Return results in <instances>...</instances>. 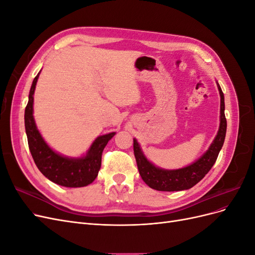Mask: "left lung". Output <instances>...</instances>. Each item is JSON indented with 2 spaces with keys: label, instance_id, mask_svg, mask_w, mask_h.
<instances>
[{
  "label": "left lung",
  "instance_id": "obj_1",
  "mask_svg": "<svg viewBox=\"0 0 255 255\" xmlns=\"http://www.w3.org/2000/svg\"><path fill=\"white\" fill-rule=\"evenodd\" d=\"M220 94V128L215 140L204 155L196 163L177 170H164L152 165L144 157L138 142L134 139V154L139 174L143 182L151 188L159 191H179L189 189L201 181L214 166L225 142L227 133V119L225 115V96L218 85Z\"/></svg>",
  "mask_w": 255,
  "mask_h": 255
}]
</instances>
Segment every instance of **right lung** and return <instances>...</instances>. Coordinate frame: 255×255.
<instances>
[{
	"label": "right lung",
	"instance_id": "right-lung-1",
	"mask_svg": "<svg viewBox=\"0 0 255 255\" xmlns=\"http://www.w3.org/2000/svg\"><path fill=\"white\" fill-rule=\"evenodd\" d=\"M40 73V72H39ZM39 73L33 81L25 107L24 121L28 148L40 172L54 183L65 187H83L95 181L101 167L102 152L115 133L98 137L90 146L87 155L73 159L59 155L49 148L36 128L33 117V102L36 83Z\"/></svg>",
	"mask_w": 255,
	"mask_h": 255
}]
</instances>
